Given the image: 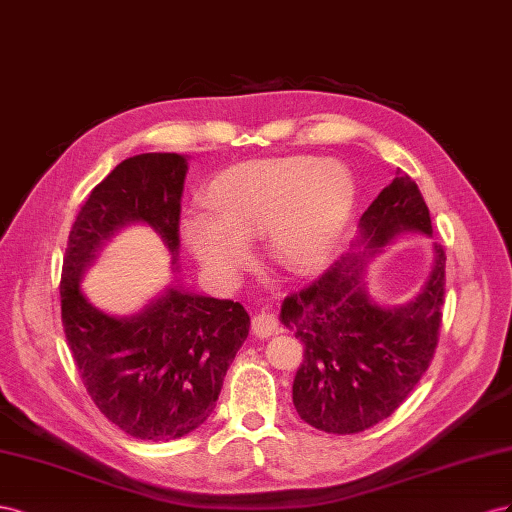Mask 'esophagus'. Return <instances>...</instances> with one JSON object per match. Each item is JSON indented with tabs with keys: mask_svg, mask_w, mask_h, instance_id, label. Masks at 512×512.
Segmentation results:
<instances>
[{
	"mask_svg": "<svg viewBox=\"0 0 512 512\" xmlns=\"http://www.w3.org/2000/svg\"><path fill=\"white\" fill-rule=\"evenodd\" d=\"M253 332L257 337H272L274 332H279V319H276L274 313L268 311H261L259 315L253 317Z\"/></svg>",
	"mask_w": 512,
	"mask_h": 512,
	"instance_id": "esophagus-1",
	"label": "esophagus"
}]
</instances>
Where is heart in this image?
Listing matches in <instances>:
<instances>
[{
  "label": "heart",
  "instance_id": "b5f03b06",
  "mask_svg": "<svg viewBox=\"0 0 512 512\" xmlns=\"http://www.w3.org/2000/svg\"><path fill=\"white\" fill-rule=\"evenodd\" d=\"M356 201L352 171L337 160L289 156L233 167L182 221L184 240L216 279H233L251 259L248 242L268 231L281 266L311 272L324 264Z\"/></svg>",
  "mask_w": 512,
  "mask_h": 512
}]
</instances>
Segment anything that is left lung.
I'll return each instance as SVG.
<instances>
[{
  "label": "left lung",
  "mask_w": 512,
  "mask_h": 512,
  "mask_svg": "<svg viewBox=\"0 0 512 512\" xmlns=\"http://www.w3.org/2000/svg\"><path fill=\"white\" fill-rule=\"evenodd\" d=\"M360 229L375 251L405 229L431 236L429 208L410 175L397 169V178L362 214ZM364 257H343L311 285L291 291L281 306L283 324L304 343L294 379L296 412L326 433L367 431L399 410L440 341L444 248L435 246V266L418 298L392 311L364 294Z\"/></svg>",
  "instance_id": "obj_1"
}]
</instances>
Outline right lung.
<instances>
[{"label": "right lung", "mask_w": 512, "mask_h": 512, "mask_svg": "<svg viewBox=\"0 0 512 512\" xmlns=\"http://www.w3.org/2000/svg\"><path fill=\"white\" fill-rule=\"evenodd\" d=\"M184 178L180 154L122 160L81 206L62 266V324L81 382L98 410L137 440H178L203 425L251 328L240 302L178 287L130 319L105 315L81 294L100 242L130 221L152 225L175 255Z\"/></svg>", "instance_id": "obj_1"}]
</instances>
